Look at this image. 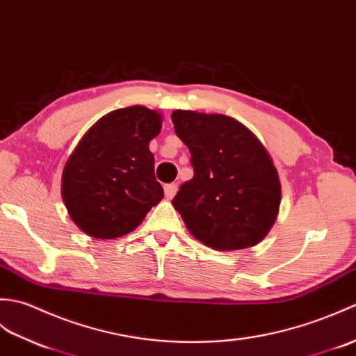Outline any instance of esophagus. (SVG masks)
<instances>
[{"instance_id":"obj_1","label":"esophagus","mask_w":356,"mask_h":356,"mask_svg":"<svg viewBox=\"0 0 356 356\" xmlns=\"http://www.w3.org/2000/svg\"><path fill=\"white\" fill-rule=\"evenodd\" d=\"M177 191H178V184H175V183L165 184V186H164V196H165V198H168V200H172L173 196H175Z\"/></svg>"}]
</instances>
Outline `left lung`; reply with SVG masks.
Returning a JSON list of instances; mask_svg holds the SVG:
<instances>
[{"instance_id": "8db88e82", "label": "left lung", "mask_w": 356, "mask_h": 356, "mask_svg": "<svg viewBox=\"0 0 356 356\" xmlns=\"http://www.w3.org/2000/svg\"><path fill=\"white\" fill-rule=\"evenodd\" d=\"M172 122L193 168V178L172 201L188 232L220 251L259 243L280 205L277 170L266 149L228 115L178 109Z\"/></svg>"}]
</instances>
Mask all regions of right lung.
I'll use <instances>...</instances> for the list:
<instances>
[{"instance_id": "right-lung-1", "label": "right lung", "mask_w": 356, "mask_h": 356, "mask_svg": "<svg viewBox=\"0 0 356 356\" xmlns=\"http://www.w3.org/2000/svg\"><path fill=\"white\" fill-rule=\"evenodd\" d=\"M160 129L161 117L137 105L104 115L85 134L62 175V198L82 232L120 238L163 200L149 151Z\"/></svg>"}]
</instances>
